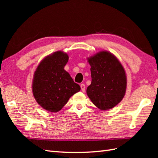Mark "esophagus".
<instances>
[{"label": "esophagus", "instance_id": "34e87169", "mask_svg": "<svg viewBox=\"0 0 158 158\" xmlns=\"http://www.w3.org/2000/svg\"><path fill=\"white\" fill-rule=\"evenodd\" d=\"M80 86H81V91L84 92L85 91V84H83V83H82V84L80 85Z\"/></svg>", "mask_w": 158, "mask_h": 158}]
</instances>
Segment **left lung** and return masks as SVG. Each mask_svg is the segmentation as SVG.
<instances>
[{
  "label": "left lung",
  "instance_id": "1",
  "mask_svg": "<svg viewBox=\"0 0 158 158\" xmlns=\"http://www.w3.org/2000/svg\"><path fill=\"white\" fill-rule=\"evenodd\" d=\"M92 83L87 94L100 110H108L123 99L126 89V76L122 65L111 53L102 51L88 59Z\"/></svg>",
  "mask_w": 158,
  "mask_h": 158
}]
</instances>
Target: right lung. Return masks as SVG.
<instances>
[{
	"mask_svg": "<svg viewBox=\"0 0 158 158\" xmlns=\"http://www.w3.org/2000/svg\"><path fill=\"white\" fill-rule=\"evenodd\" d=\"M68 60L66 53L56 52L43 59L35 72L33 95L39 105L48 111H59L70 97L81 89L64 69Z\"/></svg>",
	"mask_w": 158,
	"mask_h": 158,
	"instance_id": "add662e5",
	"label": "right lung"
}]
</instances>
